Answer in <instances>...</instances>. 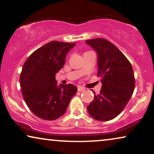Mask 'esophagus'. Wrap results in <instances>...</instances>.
<instances>
[{
  "label": "esophagus",
  "instance_id": "esophagus-1",
  "mask_svg": "<svg viewBox=\"0 0 154 154\" xmlns=\"http://www.w3.org/2000/svg\"><path fill=\"white\" fill-rule=\"evenodd\" d=\"M85 90V88L83 87V86H78V91H84Z\"/></svg>",
  "mask_w": 154,
  "mask_h": 154
}]
</instances>
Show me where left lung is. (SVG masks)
I'll use <instances>...</instances> for the list:
<instances>
[{"instance_id":"left-lung-1","label":"left lung","mask_w":154,"mask_h":154,"mask_svg":"<svg viewBox=\"0 0 154 154\" xmlns=\"http://www.w3.org/2000/svg\"><path fill=\"white\" fill-rule=\"evenodd\" d=\"M86 43L96 51L98 76L103 84L100 94L87 107L94 119L106 121L119 114L135 89V80L131 63L112 42L103 38L87 40Z\"/></svg>"}]
</instances>
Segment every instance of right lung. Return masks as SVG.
Returning <instances> with one entry per match:
<instances>
[{
    "label": "right lung",
    "mask_w": 154,
    "mask_h": 154,
    "mask_svg": "<svg viewBox=\"0 0 154 154\" xmlns=\"http://www.w3.org/2000/svg\"><path fill=\"white\" fill-rule=\"evenodd\" d=\"M75 45L51 41L35 51L23 64L20 75L21 93L27 106L38 117L57 119L76 94V86H58L56 80V74L63 67L67 54Z\"/></svg>",
    "instance_id": "obj_1"
}]
</instances>
